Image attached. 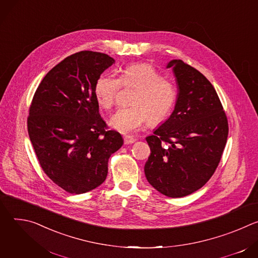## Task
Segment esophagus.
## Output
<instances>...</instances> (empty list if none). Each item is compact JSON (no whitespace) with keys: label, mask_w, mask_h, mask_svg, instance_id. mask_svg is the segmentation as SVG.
<instances>
[{"label":"esophagus","mask_w":258,"mask_h":258,"mask_svg":"<svg viewBox=\"0 0 258 258\" xmlns=\"http://www.w3.org/2000/svg\"><path fill=\"white\" fill-rule=\"evenodd\" d=\"M135 142H136V140L133 139V138H130V137L124 138V144L125 145H131V144H134Z\"/></svg>","instance_id":"esophagus-1"}]
</instances>
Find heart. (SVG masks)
Instances as JSON below:
<instances>
[{
    "instance_id": "b5f03b06",
    "label": "heart",
    "mask_w": 258,
    "mask_h": 258,
    "mask_svg": "<svg viewBox=\"0 0 258 258\" xmlns=\"http://www.w3.org/2000/svg\"><path fill=\"white\" fill-rule=\"evenodd\" d=\"M120 84L135 88L130 98L131 105L119 108L110 119L111 127L122 135H135L147 120L152 124L162 121L175 103L174 86L161 78L152 65L137 63L126 66L119 80L107 73L97 79L94 95L100 106L105 109L113 106Z\"/></svg>"
}]
</instances>
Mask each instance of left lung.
I'll return each instance as SVG.
<instances>
[{"mask_svg": "<svg viewBox=\"0 0 258 258\" xmlns=\"http://www.w3.org/2000/svg\"><path fill=\"white\" fill-rule=\"evenodd\" d=\"M177 97L170 116L146 138L151 154L144 171L161 194L179 198L202 188L214 173L228 139V119L210 82L181 60H170Z\"/></svg>", "mask_w": 258, "mask_h": 258, "instance_id": "8db88e82", "label": "left lung"}]
</instances>
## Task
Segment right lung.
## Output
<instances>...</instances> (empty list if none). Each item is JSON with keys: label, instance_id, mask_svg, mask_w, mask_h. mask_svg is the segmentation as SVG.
<instances>
[{"label": "right lung", "instance_id": "1", "mask_svg": "<svg viewBox=\"0 0 258 258\" xmlns=\"http://www.w3.org/2000/svg\"><path fill=\"white\" fill-rule=\"evenodd\" d=\"M115 60L82 51L53 67L33 96L27 130L45 173L71 194L92 191L104 182L108 159L123 144L106 131L94 95L97 79Z\"/></svg>", "mask_w": 258, "mask_h": 258}]
</instances>
